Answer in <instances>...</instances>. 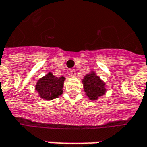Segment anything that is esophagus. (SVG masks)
Wrapping results in <instances>:
<instances>
[{
  "label": "esophagus",
  "mask_w": 147,
  "mask_h": 147,
  "mask_svg": "<svg viewBox=\"0 0 147 147\" xmlns=\"http://www.w3.org/2000/svg\"><path fill=\"white\" fill-rule=\"evenodd\" d=\"M69 75H70L71 77L75 76V75H76V72H75V70H74V69H70V70H69Z\"/></svg>",
  "instance_id": "obj_1"
}]
</instances>
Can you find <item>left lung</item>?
I'll return each instance as SVG.
<instances>
[{
    "mask_svg": "<svg viewBox=\"0 0 147 147\" xmlns=\"http://www.w3.org/2000/svg\"><path fill=\"white\" fill-rule=\"evenodd\" d=\"M82 83L84 92L91 100H96L99 97L105 95L106 92L105 83L93 71L84 76Z\"/></svg>",
    "mask_w": 147,
    "mask_h": 147,
    "instance_id": "1",
    "label": "left lung"
}]
</instances>
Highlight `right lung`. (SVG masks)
Returning <instances> with one entry per match:
<instances>
[{
  "instance_id": "right-lung-1",
  "label": "right lung",
  "mask_w": 147,
  "mask_h": 147,
  "mask_svg": "<svg viewBox=\"0 0 147 147\" xmlns=\"http://www.w3.org/2000/svg\"><path fill=\"white\" fill-rule=\"evenodd\" d=\"M65 80V77L57 78L50 72L37 81L35 90L41 98L51 100L62 95Z\"/></svg>"
}]
</instances>
